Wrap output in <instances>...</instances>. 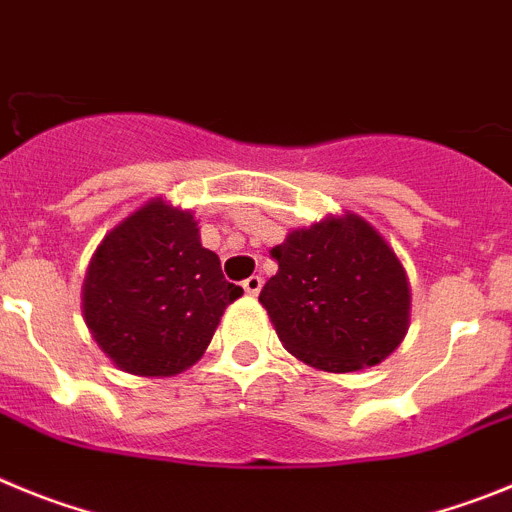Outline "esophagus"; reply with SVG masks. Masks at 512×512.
Returning <instances> with one entry per match:
<instances>
[{
    "instance_id": "1",
    "label": "esophagus",
    "mask_w": 512,
    "mask_h": 512,
    "mask_svg": "<svg viewBox=\"0 0 512 512\" xmlns=\"http://www.w3.org/2000/svg\"><path fill=\"white\" fill-rule=\"evenodd\" d=\"M242 288H245L247 296H257L262 290V278L260 275H252V278H247L245 283H242Z\"/></svg>"
}]
</instances>
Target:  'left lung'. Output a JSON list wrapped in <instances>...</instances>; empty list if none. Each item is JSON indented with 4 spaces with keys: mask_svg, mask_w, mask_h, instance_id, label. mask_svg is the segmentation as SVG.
Listing matches in <instances>:
<instances>
[{
    "mask_svg": "<svg viewBox=\"0 0 512 512\" xmlns=\"http://www.w3.org/2000/svg\"><path fill=\"white\" fill-rule=\"evenodd\" d=\"M270 255L260 303L293 357L324 372L372 367L403 342L411 288L393 247L362 216H326Z\"/></svg>",
    "mask_w": 512,
    "mask_h": 512,
    "instance_id": "8db88e82",
    "label": "left lung"
}]
</instances>
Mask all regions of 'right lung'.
<instances>
[{"label": "right lung", "instance_id": "add662e5", "mask_svg": "<svg viewBox=\"0 0 512 512\" xmlns=\"http://www.w3.org/2000/svg\"><path fill=\"white\" fill-rule=\"evenodd\" d=\"M242 288L201 247L191 211L155 199L104 237L84 280V319L119 370L170 377L209 347Z\"/></svg>", "mask_w": 512, "mask_h": 512}]
</instances>
